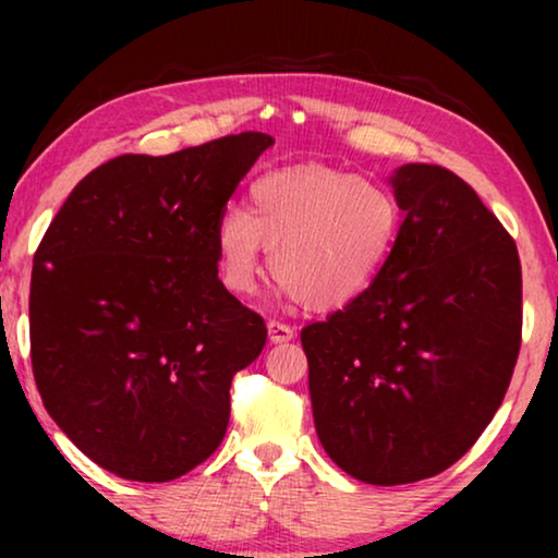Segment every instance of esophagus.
<instances>
[{
  "instance_id": "esophagus-1",
  "label": "esophagus",
  "mask_w": 558,
  "mask_h": 558,
  "mask_svg": "<svg viewBox=\"0 0 558 558\" xmlns=\"http://www.w3.org/2000/svg\"><path fill=\"white\" fill-rule=\"evenodd\" d=\"M294 327L287 323H279V319H269V340L271 342H289L294 340Z\"/></svg>"
}]
</instances>
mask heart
Returning <instances> with one entry per match:
<instances>
[{
	"mask_svg": "<svg viewBox=\"0 0 558 558\" xmlns=\"http://www.w3.org/2000/svg\"><path fill=\"white\" fill-rule=\"evenodd\" d=\"M399 228V201L380 182L319 165L287 167L248 187L246 213L220 216V277L233 294L254 292L264 246L289 294L310 310H335L373 284Z\"/></svg>",
	"mask_w": 558,
	"mask_h": 558,
	"instance_id": "b5f03b06",
	"label": "heart"
}]
</instances>
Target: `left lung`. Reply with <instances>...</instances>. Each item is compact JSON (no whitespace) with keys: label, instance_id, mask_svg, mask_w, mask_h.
Masks as SVG:
<instances>
[{"label":"left lung","instance_id":"8db88e82","mask_svg":"<svg viewBox=\"0 0 558 558\" xmlns=\"http://www.w3.org/2000/svg\"><path fill=\"white\" fill-rule=\"evenodd\" d=\"M403 220L361 296L302 330L315 429L371 485L439 475L480 439L513 376L523 330L513 235L439 165L391 178Z\"/></svg>","mask_w":558,"mask_h":558}]
</instances>
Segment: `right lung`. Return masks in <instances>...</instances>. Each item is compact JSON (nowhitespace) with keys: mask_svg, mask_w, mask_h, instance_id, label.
Instances as JSON below:
<instances>
[{"mask_svg":"<svg viewBox=\"0 0 558 558\" xmlns=\"http://www.w3.org/2000/svg\"><path fill=\"white\" fill-rule=\"evenodd\" d=\"M274 140L241 132L88 172L33 258L29 355L45 409L96 464L170 483L226 437L231 380L266 323L218 279L226 203Z\"/></svg>","mask_w":558,"mask_h":558,"instance_id":"add662e5","label":"right lung"}]
</instances>
